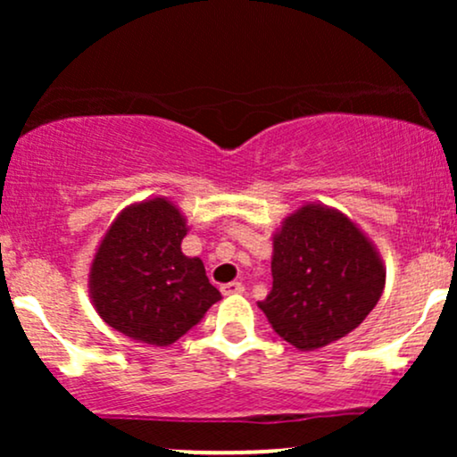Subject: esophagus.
<instances>
[{
  "label": "esophagus",
  "mask_w": 457,
  "mask_h": 457,
  "mask_svg": "<svg viewBox=\"0 0 457 457\" xmlns=\"http://www.w3.org/2000/svg\"><path fill=\"white\" fill-rule=\"evenodd\" d=\"M221 292L225 296L229 295H240V292H245V286L240 281H232V283H225V286H221Z\"/></svg>",
  "instance_id": "obj_1"
}]
</instances>
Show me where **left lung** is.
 I'll return each instance as SVG.
<instances>
[{"label": "left lung", "mask_w": 457, "mask_h": 457, "mask_svg": "<svg viewBox=\"0 0 457 457\" xmlns=\"http://www.w3.org/2000/svg\"><path fill=\"white\" fill-rule=\"evenodd\" d=\"M272 290L260 309L298 350L345 337L376 307L385 266L356 225L324 206H303L272 240Z\"/></svg>", "instance_id": "obj_1"}]
</instances>
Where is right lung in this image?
I'll return each mask as SVG.
<instances>
[{"instance_id":"right-lung-1","label":"right lung","mask_w":457,"mask_h":457,"mask_svg":"<svg viewBox=\"0 0 457 457\" xmlns=\"http://www.w3.org/2000/svg\"><path fill=\"white\" fill-rule=\"evenodd\" d=\"M182 214L167 199L135 204L104 234L90 270V295L109 327L130 339L170 345L221 298L199 258H187Z\"/></svg>"}]
</instances>
